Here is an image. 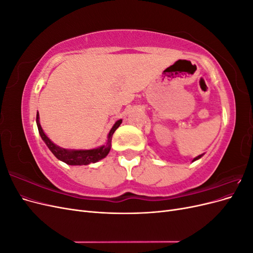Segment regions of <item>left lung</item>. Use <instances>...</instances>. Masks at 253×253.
Here are the masks:
<instances>
[{"instance_id": "1", "label": "left lung", "mask_w": 253, "mask_h": 253, "mask_svg": "<svg viewBox=\"0 0 253 253\" xmlns=\"http://www.w3.org/2000/svg\"><path fill=\"white\" fill-rule=\"evenodd\" d=\"M202 156H203V155H200V156H197V157H195V158L193 159V162H195V160H197V159H200V158H201Z\"/></svg>"}]
</instances>
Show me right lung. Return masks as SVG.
<instances>
[{"mask_svg": "<svg viewBox=\"0 0 253 253\" xmlns=\"http://www.w3.org/2000/svg\"><path fill=\"white\" fill-rule=\"evenodd\" d=\"M122 120H118L116 124L114 125L112 129L109 133L108 136V142L105 145H102L100 148L93 149V150H77V151H70L65 149H61L55 143H52L48 137L44 134L43 129L41 127V125L39 122V115L37 114V126L38 129H39V133L43 141L46 143L48 149L51 151V153L55 155L59 160L63 162L67 165L71 166H81V165H88L90 163H97L98 160L104 158L106 155L109 154L111 150V141H112V136L114 132L116 131L118 126L121 125Z\"/></svg>", "mask_w": 253, "mask_h": 253, "instance_id": "1", "label": "right lung"}]
</instances>
